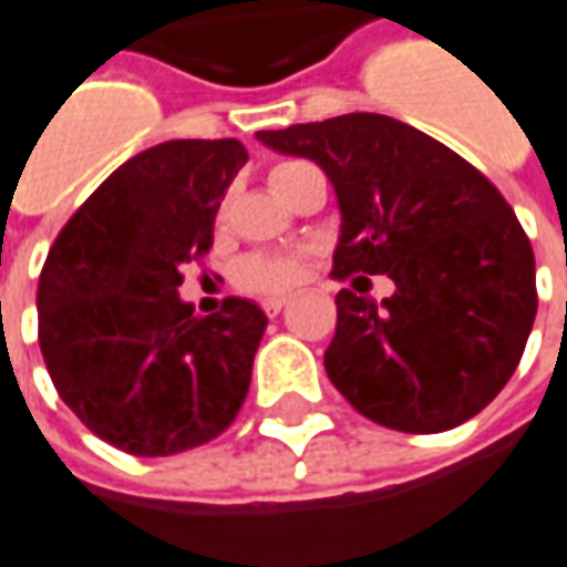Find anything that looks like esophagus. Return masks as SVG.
<instances>
[{"mask_svg":"<svg viewBox=\"0 0 567 567\" xmlns=\"http://www.w3.org/2000/svg\"><path fill=\"white\" fill-rule=\"evenodd\" d=\"M285 307H288V297H267V300H264V312H267V316H279Z\"/></svg>","mask_w":567,"mask_h":567,"instance_id":"1","label":"esophagus"}]
</instances>
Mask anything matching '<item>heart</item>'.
<instances>
[{
	"label": "heart",
	"instance_id": "obj_1",
	"mask_svg": "<svg viewBox=\"0 0 567 567\" xmlns=\"http://www.w3.org/2000/svg\"><path fill=\"white\" fill-rule=\"evenodd\" d=\"M285 166H291V163L276 166L272 175ZM300 276H303V264L295 255H251V258L243 260L236 279L248 291H282V288L300 282Z\"/></svg>",
	"mask_w": 567,
	"mask_h": 567
}]
</instances>
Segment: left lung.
Returning a JSON list of instances; mask_svg holds the SVG:
<instances>
[{"label": "left lung", "mask_w": 567, "mask_h": 567, "mask_svg": "<svg viewBox=\"0 0 567 567\" xmlns=\"http://www.w3.org/2000/svg\"><path fill=\"white\" fill-rule=\"evenodd\" d=\"M319 163L340 206L333 276H389L382 303L337 295L324 370L377 425L437 434L507 385L537 312L535 255L498 187L389 115L352 112L255 133Z\"/></svg>", "instance_id": "8db88e82"}]
</instances>
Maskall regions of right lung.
Segmentation results:
<instances>
[{
  "mask_svg": "<svg viewBox=\"0 0 567 567\" xmlns=\"http://www.w3.org/2000/svg\"><path fill=\"white\" fill-rule=\"evenodd\" d=\"M248 154L173 140L130 157L84 199L39 276V346L56 394L96 437L142 458L218 437L246 401L267 316L246 297L194 316L182 267L212 248Z\"/></svg>",
  "mask_w": 567,
  "mask_h": 567,
  "instance_id": "1",
  "label": "right lung"
}]
</instances>
